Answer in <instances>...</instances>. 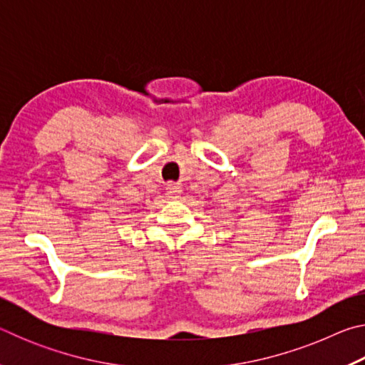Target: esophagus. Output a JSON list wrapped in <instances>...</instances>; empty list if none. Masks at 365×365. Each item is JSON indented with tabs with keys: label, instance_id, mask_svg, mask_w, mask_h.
Segmentation results:
<instances>
[{
	"label": "esophagus",
	"instance_id": "1",
	"mask_svg": "<svg viewBox=\"0 0 365 365\" xmlns=\"http://www.w3.org/2000/svg\"><path fill=\"white\" fill-rule=\"evenodd\" d=\"M165 190H168V193L172 197H177V195L182 191V187H180V185H177V183H169L168 188H165Z\"/></svg>",
	"mask_w": 365,
	"mask_h": 365
}]
</instances>
